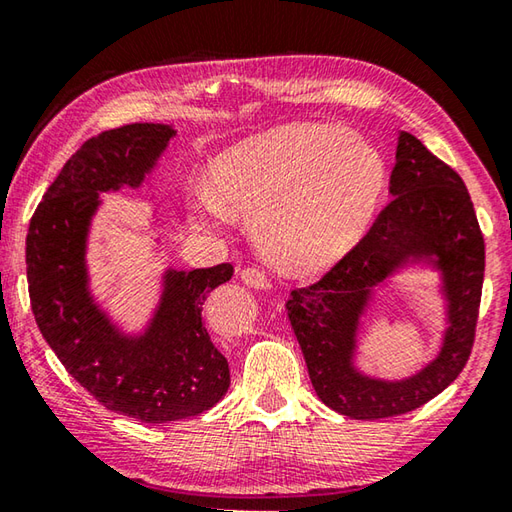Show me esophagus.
<instances>
[{
    "mask_svg": "<svg viewBox=\"0 0 512 512\" xmlns=\"http://www.w3.org/2000/svg\"><path fill=\"white\" fill-rule=\"evenodd\" d=\"M241 280H244L248 286H255V288H268L271 286V280H268V275L262 271V268L257 266H248L241 271Z\"/></svg>",
    "mask_w": 512,
    "mask_h": 512,
    "instance_id": "34e87169",
    "label": "esophagus"
}]
</instances>
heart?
I'll list each match as a JSON object with an SVG mask.
<instances>
[{"instance_id": "b5f03b06", "label": "heart", "mask_w": 512, "mask_h": 512, "mask_svg": "<svg viewBox=\"0 0 512 512\" xmlns=\"http://www.w3.org/2000/svg\"><path fill=\"white\" fill-rule=\"evenodd\" d=\"M385 161L365 136L333 125H286L228 147L210 163V188L192 215L215 224L224 208L253 217L259 248L286 273H313L356 244L385 190Z\"/></svg>"}]
</instances>
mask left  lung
Masks as SVG:
<instances>
[{"mask_svg":"<svg viewBox=\"0 0 512 512\" xmlns=\"http://www.w3.org/2000/svg\"><path fill=\"white\" fill-rule=\"evenodd\" d=\"M392 201L318 282L293 288L286 313L320 401L358 421L398 416L441 394L466 367L479 320L486 248L466 183L416 136L401 132L389 176ZM412 254H436L451 327L440 358L416 377L385 384L350 367L352 336L368 288Z\"/></svg>","mask_w":512,"mask_h":512,"instance_id":"1","label":"left lung"}]
</instances>
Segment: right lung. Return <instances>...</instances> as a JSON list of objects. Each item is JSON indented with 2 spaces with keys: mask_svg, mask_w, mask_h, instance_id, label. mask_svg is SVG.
Here are the masks:
<instances>
[{
  "mask_svg": "<svg viewBox=\"0 0 512 512\" xmlns=\"http://www.w3.org/2000/svg\"><path fill=\"white\" fill-rule=\"evenodd\" d=\"M174 132L134 123L102 132L64 163L33 212L26 235L31 309L64 369L111 412L170 423L210 410L230 387L228 360L201 320L210 291L235 268L170 271L152 327L116 331L87 291L85 241L98 192L138 185Z\"/></svg>",
  "mask_w": 512,
  "mask_h": 512,
  "instance_id": "right-lung-1",
  "label": "right lung"
}]
</instances>
